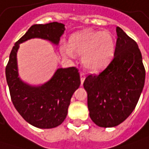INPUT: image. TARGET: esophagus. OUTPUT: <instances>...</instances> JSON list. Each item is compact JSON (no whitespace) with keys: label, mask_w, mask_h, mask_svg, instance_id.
<instances>
[{"label":"esophagus","mask_w":149,"mask_h":149,"mask_svg":"<svg viewBox=\"0 0 149 149\" xmlns=\"http://www.w3.org/2000/svg\"><path fill=\"white\" fill-rule=\"evenodd\" d=\"M84 79H85V75H84V74H80V81H81V85L84 84Z\"/></svg>","instance_id":"1"}]
</instances>
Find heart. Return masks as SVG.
Instances as JSON below:
<instances>
[{
	"mask_svg": "<svg viewBox=\"0 0 149 149\" xmlns=\"http://www.w3.org/2000/svg\"><path fill=\"white\" fill-rule=\"evenodd\" d=\"M69 45L61 46L63 54L82 55L84 68L93 74L103 71L109 65L116 49L115 39L110 33L89 29L74 33Z\"/></svg>",
	"mask_w": 149,
	"mask_h": 149,
	"instance_id": "heart-1",
	"label": "heart"
}]
</instances>
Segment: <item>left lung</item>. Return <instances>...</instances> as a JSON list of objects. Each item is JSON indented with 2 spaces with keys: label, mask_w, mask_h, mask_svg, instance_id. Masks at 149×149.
<instances>
[{
  "label": "left lung",
  "mask_w": 149,
  "mask_h": 149,
  "mask_svg": "<svg viewBox=\"0 0 149 149\" xmlns=\"http://www.w3.org/2000/svg\"><path fill=\"white\" fill-rule=\"evenodd\" d=\"M114 57L103 72L84 82L89 117L98 126L115 127L129 117L139 100L145 82L140 49L118 26Z\"/></svg>",
  "instance_id": "obj_1"
}]
</instances>
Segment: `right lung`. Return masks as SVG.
Listing matches in <instances>:
<instances>
[{"label": "right lung", "mask_w": 149, "mask_h": 149, "mask_svg": "<svg viewBox=\"0 0 149 149\" xmlns=\"http://www.w3.org/2000/svg\"><path fill=\"white\" fill-rule=\"evenodd\" d=\"M65 30V25L58 22L31 26L15 42L6 68V81L15 109L26 122L39 129H52L64 122L72 95L80 85L79 73L75 67L60 68L46 83L31 85L19 77L17 51L20 44L34 38L58 45Z\"/></svg>", "instance_id": "add662e5"}]
</instances>
